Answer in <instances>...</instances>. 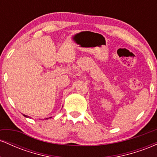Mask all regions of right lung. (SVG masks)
<instances>
[{
	"label": "right lung",
	"instance_id": "add662e5",
	"mask_svg": "<svg viewBox=\"0 0 157 157\" xmlns=\"http://www.w3.org/2000/svg\"><path fill=\"white\" fill-rule=\"evenodd\" d=\"M23 116L26 117H28V116H26V115H24V114H23Z\"/></svg>",
	"mask_w": 157,
	"mask_h": 157
}]
</instances>
